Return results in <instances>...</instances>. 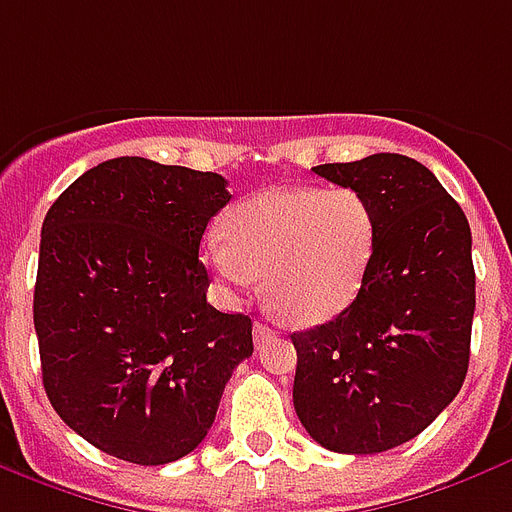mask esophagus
<instances>
[{"mask_svg":"<svg viewBox=\"0 0 512 512\" xmlns=\"http://www.w3.org/2000/svg\"><path fill=\"white\" fill-rule=\"evenodd\" d=\"M252 333H255V344L260 347V344H266L271 336H274V328L266 323H255V328H252Z\"/></svg>","mask_w":512,"mask_h":512,"instance_id":"obj_1","label":"esophagus"}]
</instances>
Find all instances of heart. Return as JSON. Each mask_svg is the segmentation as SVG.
Returning <instances> with one entry per match:
<instances>
[{
	"mask_svg": "<svg viewBox=\"0 0 512 512\" xmlns=\"http://www.w3.org/2000/svg\"><path fill=\"white\" fill-rule=\"evenodd\" d=\"M377 252V214L352 187H279L230 208L225 236L206 244L208 268L230 290L263 274V298L282 320L320 325L366 285Z\"/></svg>",
	"mask_w": 512,
	"mask_h": 512,
	"instance_id": "heart-1",
	"label": "heart"
}]
</instances>
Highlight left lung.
I'll return each instance as SVG.
<instances>
[{
	"instance_id": "left-lung-1",
	"label": "left lung",
	"mask_w": 512,
	"mask_h": 512,
	"mask_svg": "<svg viewBox=\"0 0 512 512\" xmlns=\"http://www.w3.org/2000/svg\"><path fill=\"white\" fill-rule=\"evenodd\" d=\"M358 189L377 214V252L358 298L293 333V404L323 448L369 456L410 442L456 399L475 314L472 233L426 165L404 154L312 168Z\"/></svg>"
}]
</instances>
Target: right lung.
I'll use <instances>...</instances> for the list:
<instances>
[{"instance_id":"right-lung-1","label":"right lung","mask_w":512,"mask_h":512,"mask_svg":"<svg viewBox=\"0 0 512 512\" xmlns=\"http://www.w3.org/2000/svg\"><path fill=\"white\" fill-rule=\"evenodd\" d=\"M230 200L219 173L100 162L48 208L34 285L43 385L94 448L157 467L206 439L252 320L206 301L200 238Z\"/></svg>"}]
</instances>
